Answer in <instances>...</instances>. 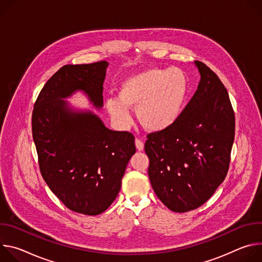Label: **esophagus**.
I'll return each mask as SVG.
<instances>
[{
	"mask_svg": "<svg viewBox=\"0 0 262 262\" xmlns=\"http://www.w3.org/2000/svg\"><path fill=\"white\" fill-rule=\"evenodd\" d=\"M136 147H137L138 150H140V151L143 150V149H144V142L140 139H136Z\"/></svg>",
	"mask_w": 262,
	"mask_h": 262,
	"instance_id": "obj_1",
	"label": "esophagus"
}]
</instances>
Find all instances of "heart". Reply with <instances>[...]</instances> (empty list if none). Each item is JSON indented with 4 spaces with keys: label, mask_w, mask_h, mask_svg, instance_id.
<instances>
[{
    "label": "heart",
    "mask_w": 262,
    "mask_h": 262,
    "mask_svg": "<svg viewBox=\"0 0 262 262\" xmlns=\"http://www.w3.org/2000/svg\"><path fill=\"white\" fill-rule=\"evenodd\" d=\"M185 93L186 80L179 69L149 68L124 80L119 99H107L106 107L123 124L130 121L128 107L137 108L139 122L148 130L160 132L177 120Z\"/></svg>",
    "instance_id": "b5f03b06"
}]
</instances>
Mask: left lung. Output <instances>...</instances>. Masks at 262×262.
Returning a JSON list of instances; mask_svg holds the SVG:
<instances>
[{"label": "left lung", "instance_id": "left-lung-1", "mask_svg": "<svg viewBox=\"0 0 262 262\" xmlns=\"http://www.w3.org/2000/svg\"><path fill=\"white\" fill-rule=\"evenodd\" d=\"M201 80L177 120L147 135L148 176L159 199L175 212L204 204L225 179L235 135L229 94L216 74L196 61Z\"/></svg>", "mask_w": 262, "mask_h": 262}]
</instances>
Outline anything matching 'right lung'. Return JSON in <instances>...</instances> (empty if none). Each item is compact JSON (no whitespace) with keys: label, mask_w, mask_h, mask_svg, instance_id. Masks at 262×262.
I'll return each mask as SVG.
<instances>
[{"label":"right lung","mask_w":262,"mask_h":262,"mask_svg":"<svg viewBox=\"0 0 262 262\" xmlns=\"http://www.w3.org/2000/svg\"><path fill=\"white\" fill-rule=\"evenodd\" d=\"M107 62L64 65L46 83L32 113V135L41 175L72 211L103 212L116 199L127 163L136 152L129 132L108 129L91 112H73L62 98L84 91L102 106Z\"/></svg>","instance_id":"right-lung-1"}]
</instances>
